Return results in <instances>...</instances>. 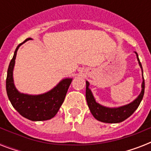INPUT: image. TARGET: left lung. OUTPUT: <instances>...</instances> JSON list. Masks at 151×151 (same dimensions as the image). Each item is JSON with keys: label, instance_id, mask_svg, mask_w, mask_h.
Wrapping results in <instances>:
<instances>
[{"label": "left lung", "instance_id": "8db88e82", "mask_svg": "<svg viewBox=\"0 0 151 151\" xmlns=\"http://www.w3.org/2000/svg\"><path fill=\"white\" fill-rule=\"evenodd\" d=\"M137 56L139 64L142 69L143 72V67L141 65V63L139 59L138 54L135 52ZM143 83H142V91L139 96L136 98L133 102L129 103L128 105L122 106L120 107L117 108H109L100 105L98 103L96 102L93 95H92L91 90L89 89V83L88 81H86V100L88 107L90 109V111L93 115V117L97 119L99 122H105V123H119L128 117H129L132 114H133L136 110L138 108V106L140 104L141 101L143 99V95H144V88H145V83H144V78L143 75Z\"/></svg>", "mask_w": 151, "mask_h": 151}]
</instances>
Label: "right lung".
<instances>
[{"label": "right lung", "instance_id": "obj_1", "mask_svg": "<svg viewBox=\"0 0 151 151\" xmlns=\"http://www.w3.org/2000/svg\"><path fill=\"white\" fill-rule=\"evenodd\" d=\"M31 38H27L19 44L15 49L13 58L8 66L6 78V91L12 105L22 117L34 122L46 121L54 117L63 103L72 78L61 81L51 91L37 96L20 93L15 87L13 81V69L15 57L20 45Z\"/></svg>", "mask_w": 151, "mask_h": 151}]
</instances>
